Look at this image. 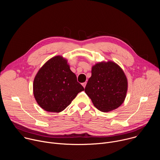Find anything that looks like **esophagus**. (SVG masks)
<instances>
[{"instance_id": "34e87169", "label": "esophagus", "mask_w": 160, "mask_h": 160, "mask_svg": "<svg viewBox=\"0 0 160 160\" xmlns=\"http://www.w3.org/2000/svg\"><path fill=\"white\" fill-rule=\"evenodd\" d=\"M86 84H87V82H84V83H82V86L85 88V86H86Z\"/></svg>"}]
</instances>
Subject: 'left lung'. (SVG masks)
Here are the masks:
<instances>
[{
	"label": "left lung",
	"instance_id": "8db88e82",
	"mask_svg": "<svg viewBox=\"0 0 160 160\" xmlns=\"http://www.w3.org/2000/svg\"><path fill=\"white\" fill-rule=\"evenodd\" d=\"M91 73L85 92L94 106L105 112L120 107L128 90V80L122 68L112 61H101L92 66Z\"/></svg>",
	"mask_w": 160,
	"mask_h": 160
}]
</instances>
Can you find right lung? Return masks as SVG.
Listing matches in <instances>:
<instances>
[{"mask_svg":"<svg viewBox=\"0 0 160 160\" xmlns=\"http://www.w3.org/2000/svg\"><path fill=\"white\" fill-rule=\"evenodd\" d=\"M84 90L68 60L56 56L45 62L36 74L33 92L37 104L45 111L60 112Z\"/></svg>","mask_w":160,"mask_h":160,"instance_id":"obj_1","label":"right lung"}]
</instances>
